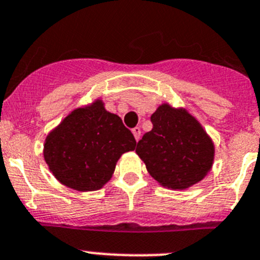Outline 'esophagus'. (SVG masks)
Listing matches in <instances>:
<instances>
[{
    "label": "esophagus",
    "instance_id": "1",
    "mask_svg": "<svg viewBox=\"0 0 260 260\" xmlns=\"http://www.w3.org/2000/svg\"><path fill=\"white\" fill-rule=\"evenodd\" d=\"M133 134H134V138H135V140H137V142H139V139H140V135H142V130H140V127H139V126H137V127H134V128H133Z\"/></svg>",
    "mask_w": 260,
    "mask_h": 260
}]
</instances>
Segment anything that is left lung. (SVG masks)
I'll return each instance as SVG.
<instances>
[{
	"label": "left lung",
	"mask_w": 260,
	"mask_h": 260,
	"mask_svg": "<svg viewBox=\"0 0 260 260\" xmlns=\"http://www.w3.org/2000/svg\"><path fill=\"white\" fill-rule=\"evenodd\" d=\"M153 128L138 142L137 154L163 187L186 190L202 181L214 163V143L184 107L165 102L150 117Z\"/></svg>",
	"instance_id": "left-lung-1"
}]
</instances>
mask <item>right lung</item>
I'll return each instance as SVG.
<instances>
[{"mask_svg": "<svg viewBox=\"0 0 260 260\" xmlns=\"http://www.w3.org/2000/svg\"><path fill=\"white\" fill-rule=\"evenodd\" d=\"M135 145L122 120L97 98L71 111L52 128L44 140L43 157L63 186L95 191L110 181L121 155Z\"/></svg>", "mask_w": 260, "mask_h": 260, "instance_id": "add662e5", "label": "right lung"}]
</instances>
